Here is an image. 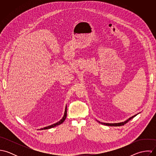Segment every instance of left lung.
Returning <instances> with one entry per match:
<instances>
[{
	"label": "left lung",
	"mask_w": 156,
	"mask_h": 156,
	"mask_svg": "<svg viewBox=\"0 0 156 156\" xmlns=\"http://www.w3.org/2000/svg\"><path fill=\"white\" fill-rule=\"evenodd\" d=\"M137 115H135L133 116L130 117V118H129L127 120H126V121L124 122H119V123H113V124H110V123H104V122H101L100 121H98L99 123L101 124H103V125H105V126H124L125 124H126L127 122H128L130 119H132L133 118H134V116H136Z\"/></svg>",
	"instance_id": "obj_1"
}]
</instances>
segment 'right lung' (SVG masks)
Listing matches in <instances>:
<instances>
[{
  "label": "right lung",
  "mask_w": 156,
  "mask_h": 156,
  "mask_svg": "<svg viewBox=\"0 0 156 156\" xmlns=\"http://www.w3.org/2000/svg\"><path fill=\"white\" fill-rule=\"evenodd\" d=\"M66 117H67V107H66V111H65V113H64V116H63V118L59 121V122H56V123H55V124H52V125H51V126H47V127H45L44 128H43V129H40V130H45V129H51V128H53V127H56V126H59V125H60L61 124H62L64 121H65V119H66Z\"/></svg>",
  "instance_id": "obj_1"
}]
</instances>
